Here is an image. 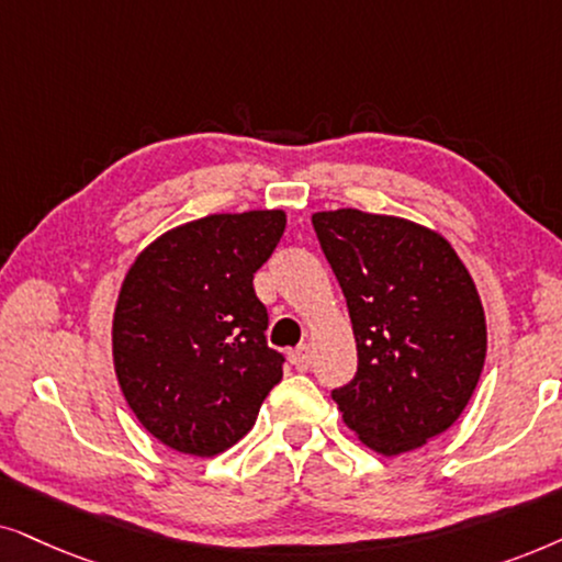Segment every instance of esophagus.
Returning <instances> with one entry per match:
<instances>
[{
	"mask_svg": "<svg viewBox=\"0 0 562 562\" xmlns=\"http://www.w3.org/2000/svg\"><path fill=\"white\" fill-rule=\"evenodd\" d=\"M290 362L295 364V370H301V372L308 370L311 362H313V355H311L308 344H301V347L293 349V355H290Z\"/></svg>",
	"mask_w": 562,
	"mask_h": 562,
	"instance_id": "obj_1",
	"label": "esophagus"
}]
</instances>
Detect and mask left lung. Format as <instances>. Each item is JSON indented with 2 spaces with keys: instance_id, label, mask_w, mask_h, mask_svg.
<instances>
[{
  "instance_id": "obj_1",
  "label": "left lung",
  "mask_w": 562,
  "mask_h": 562,
  "mask_svg": "<svg viewBox=\"0 0 562 562\" xmlns=\"http://www.w3.org/2000/svg\"><path fill=\"white\" fill-rule=\"evenodd\" d=\"M347 297L357 372L334 387L344 424L383 454L422 447L458 422L485 362V318L465 265L416 223L334 211L313 215Z\"/></svg>"
}]
</instances>
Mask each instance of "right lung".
<instances>
[{
    "mask_svg": "<svg viewBox=\"0 0 562 562\" xmlns=\"http://www.w3.org/2000/svg\"><path fill=\"white\" fill-rule=\"evenodd\" d=\"M282 211L207 215L148 246L120 290L112 357L138 422L171 450L213 458L257 422L285 357L269 349L254 272Z\"/></svg>",
    "mask_w": 562,
    "mask_h": 562,
    "instance_id": "1",
    "label": "right lung"
}]
</instances>
